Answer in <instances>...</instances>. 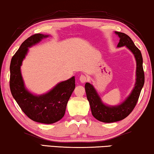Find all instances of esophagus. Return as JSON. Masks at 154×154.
I'll list each match as a JSON object with an SVG mask.
<instances>
[{
  "label": "esophagus",
  "mask_w": 154,
  "mask_h": 154,
  "mask_svg": "<svg viewBox=\"0 0 154 154\" xmlns=\"http://www.w3.org/2000/svg\"><path fill=\"white\" fill-rule=\"evenodd\" d=\"M79 80L82 83L84 84V83H85V82H86V81H87V77L85 76V75H82L79 77Z\"/></svg>",
  "instance_id": "obj_1"
}]
</instances>
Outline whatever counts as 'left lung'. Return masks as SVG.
<instances>
[{"label": "left lung", "mask_w": 154, "mask_h": 154, "mask_svg": "<svg viewBox=\"0 0 154 154\" xmlns=\"http://www.w3.org/2000/svg\"><path fill=\"white\" fill-rule=\"evenodd\" d=\"M115 32L120 37L118 47L126 46L134 54L136 61V82L134 89L125 102L113 106H107L102 102L93 85L90 83L85 84L86 97L90 104L92 115L97 120L106 123L120 121L131 113L137 104L144 83L143 61L140 50L135 45L131 38L127 34L119 32Z\"/></svg>", "instance_id": "left-lung-1"}]
</instances>
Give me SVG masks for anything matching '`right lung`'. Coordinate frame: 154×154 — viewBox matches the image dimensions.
Masks as SVG:
<instances>
[{
    "instance_id": "1",
    "label": "right lung",
    "mask_w": 154,
    "mask_h": 154,
    "mask_svg": "<svg viewBox=\"0 0 154 154\" xmlns=\"http://www.w3.org/2000/svg\"><path fill=\"white\" fill-rule=\"evenodd\" d=\"M47 37L48 35L36 34L22 43L11 60L10 87L13 97L29 119L36 122L52 124L64 116L68 100L75 88V77L60 82L47 93L35 95L26 88L20 72L28 48Z\"/></svg>"
}]
</instances>
